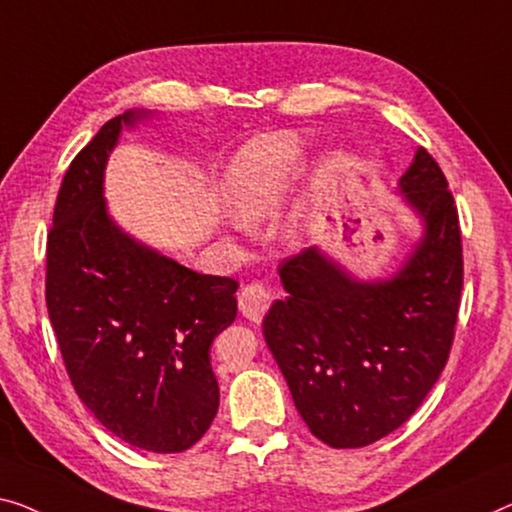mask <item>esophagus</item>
I'll return each mask as SVG.
<instances>
[{
    "label": "esophagus",
    "mask_w": 512,
    "mask_h": 512,
    "mask_svg": "<svg viewBox=\"0 0 512 512\" xmlns=\"http://www.w3.org/2000/svg\"><path fill=\"white\" fill-rule=\"evenodd\" d=\"M271 305V292L259 282L253 285H246L239 292V310L241 315L250 319V322H262L264 312L269 310Z\"/></svg>",
    "instance_id": "1"
}]
</instances>
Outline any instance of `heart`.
<instances>
[{"label":"heart","instance_id":"b5f03b06","mask_svg":"<svg viewBox=\"0 0 512 512\" xmlns=\"http://www.w3.org/2000/svg\"><path fill=\"white\" fill-rule=\"evenodd\" d=\"M305 147L301 135L273 131L257 135L236 151L223 174V200L241 225H250L266 216L287 193L303 165ZM285 239L301 234V216L289 213L282 220Z\"/></svg>","mask_w":512,"mask_h":512}]
</instances>
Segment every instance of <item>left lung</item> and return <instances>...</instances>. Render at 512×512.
I'll return each instance as SVG.
<instances>
[{"label":"left lung","instance_id":"8db88e82","mask_svg":"<svg viewBox=\"0 0 512 512\" xmlns=\"http://www.w3.org/2000/svg\"><path fill=\"white\" fill-rule=\"evenodd\" d=\"M418 236L398 269L358 278L322 246L280 264L287 296L264 338L310 432L361 448L421 407L451 352L462 292V241L448 181L423 147L398 181Z\"/></svg>","mask_w":512,"mask_h":512}]
</instances>
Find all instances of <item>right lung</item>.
<instances>
[{
	"mask_svg": "<svg viewBox=\"0 0 512 512\" xmlns=\"http://www.w3.org/2000/svg\"><path fill=\"white\" fill-rule=\"evenodd\" d=\"M156 117L126 110L68 167L48 234L45 301L68 377L126 444L181 453L216 418L211 342L234 322L239 285L137 241L110 216L105 167L121 131Z\"/></svg>",
	"mask_w": 512,
	"mask_h": 512,
	"instance_id": "1",
	"label": "right lung"
}]
</instances>
